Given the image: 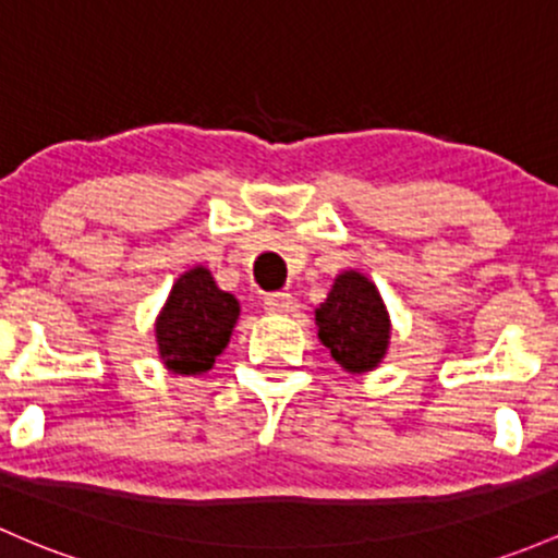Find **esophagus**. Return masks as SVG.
<instances>
[{
    "instance_id": "esophagus-1",
    "label": "esophagus",
    "mask_w": 558,
    "mask_h": 558,
    "mask_svg": "<svg viewBox=\"0 0 558 558\" xmlns=\"http://www.w3.org/2000/svg\"><path fill=\"white\" fill-rule=\"evenodd\" d=\"M265 310L269 315H293L299 310V304L291 293H272V296L265 299Z\"/></svg>"
}]
</instances>
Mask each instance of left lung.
<instances>
[{
	"label": "left lung",
	"mask_w": 558,
	"mask_h": 558,
	"mask_svg": "<svg viewBox=\"0 0 558 558\" xmlns=\"http://www.w3.org/2000/svg\"><path fill=\"white\" fill-rule=\"evenodd\" d=\"M317 339L347 373H371L389 352L391 320L368 275L344 269L336 275L326 302L315 310Z\"/></svg>",
	"instance_id": "left-lung-1"
}]
</instances>
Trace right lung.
Instances as JSON below:
<instances>
[{
  "label": "right lung",
  "mask_w": 558,
  "mask_h": 558,
  "mask_svg": "<svg viewBox=\"0 0 558 558\" xmlns=\"http://www.w3.org/2000/svg\"><path fill=\"white\" fill-rule=\"evenodd\" d=\"M241 304L222 291L211 269L190 267L171 286L156 317L158 357L167 371L180 376H201L214 368V360L230 344Z\"/></svg>",
  "instance_id": "add662e5"
}]
</instances>
